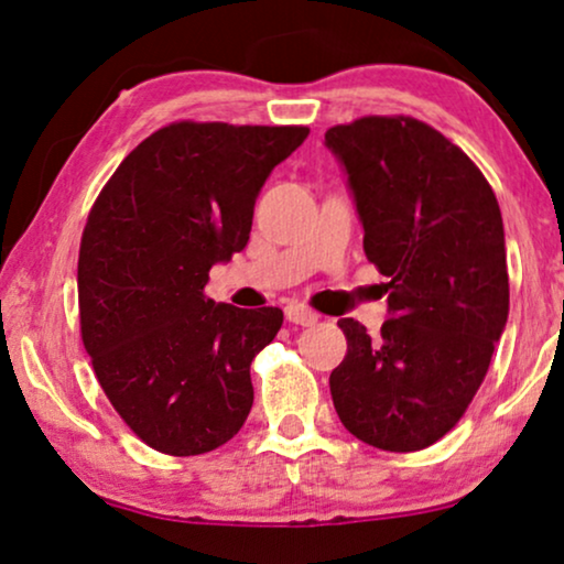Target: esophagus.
I'll use <instances>...</instances> for the list:
<instances>
[{
  "label": "esophagus",
  "mask_w": 564,
  "mask_h": 564,
  "mask_svg": "<svg viewBox=\"0 0 564 564\" xmlns=\"http://www.w3.org/2000/svg\"><path fill=\"white\" fill-rule=\"evenodd\" d=\"M284 315H288V321L295 323V326H315V323H318V313L307 311L305 305H288L284 307Z\"/></svg>",
  "instance_id": "34e87169"
}]
</instances>
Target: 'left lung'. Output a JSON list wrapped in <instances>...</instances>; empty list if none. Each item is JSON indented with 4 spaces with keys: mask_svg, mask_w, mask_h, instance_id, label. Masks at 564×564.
Wrapping results in <instances>:
<instances>
[{
    "mask_svg": "<svg viewBox=\"0 0 564 564\" xmlns=\"http://www.w3.org/2000/svg\"><path fill=\"white\" fill-rule=\"evenodd\" d=\"M326 145L349 174L367 259L390 280L380 336L338 321L346 357L330 398L365 444L426 449L473 403L508 321L496 192L459 145L408 115L334 126Z\"/></svg>",
    "mask_w": 564,
    "mask_h": 564,
    "instance_id": "1",
    "label": "left lung"
}]
</instances>
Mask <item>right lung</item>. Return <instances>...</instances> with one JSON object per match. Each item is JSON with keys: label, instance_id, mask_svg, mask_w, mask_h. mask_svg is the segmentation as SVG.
I'll use <instances>...</instances> for the list:
<instances>
[{"label": "right lung", "instance_id": "obj_1", "mask_svg": "<svg viewBox=\"0 0 564 564\" xmlns=\"http://www.w3.org/2000/svg\"><path fill=\"white\" fill-rule=\"evenodd\" d=\"M305 126L180 120L115 169L79 246V326L107 400L151 449L195 457L230 442L253 403L249 367L280 307L205 295L249 243L253 205Z\"/></svg>", "mask_w": 564, "mask_h": 564}]
</instances>
